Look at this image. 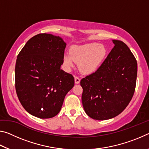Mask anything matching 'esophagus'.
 <instances>
[{
  "mask_svg": "<svg viewBox=\"0 0 149 149\" xmlns=\"http://www.w3.org/2000/svg\"><path fill=\"white\" fill-rule=\"evenodd\" d=\"M79 82H80L79 77H77V76H75V84H79Z\"/></svg>",
  "mask_w": 149,
  "mask_h": 149,
  "instance_id": "34e87169",
  "label": "esophagus"
}]
</instances>
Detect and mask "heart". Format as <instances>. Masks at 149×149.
Here are the masks:
<instances>
[{"label": "heart", "mask_w": 149, "mask_h": 149, "mask_svg": "<svg viewBox=\"0 0 149 149\" xmlns=\"http://www.w3.org/2000/svg\"><path fill=\"white\" fill-rule=\"evenodd\" d=\"M108 54V50L104 45L89 42L71 47L70 53L64 54L63 63L68 70L78 63L80 71L85 74H90L99 68Z\"/></svg>", "instance_id": "obj_1"}]
</instances>
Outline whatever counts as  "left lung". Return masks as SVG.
<instances>
[{"label": "left lung", "instance_id": "left-lung-1", "mask_svg": "<svg viewBox=\"0 0 149 149\" xmlns=\"http://www.w3.org/2000/svg\"><path fill=\"white\" fill-rule=\"evenodd\" d=\"M112 41L114 47L99 68L80 81L85 112L94 120H105L120 114L135 92L137 60L124 42Z\"/></svg>", "mask_w": 149, "mask_h": 149}]
</instances>
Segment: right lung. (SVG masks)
Masks as SVG:
<instances>
[{
	"label": "right lung",
	"instance_id": "1",
	"mask_svg": "<svg viewBox=\"0 0 149 149\" xmlns=\"http://www.w3.org/2000/svg\"><path fill=\"white\" fill-rule=\"evenodd\" d=\"M65 46L60 37L40 33L31 37L17 55V97L25 110L35 117L56 116L65 96L74 87V76L60 69Z\"/></svg>",
	"mask_w": 149,
	"mask_h": 149
}]
</instances>
